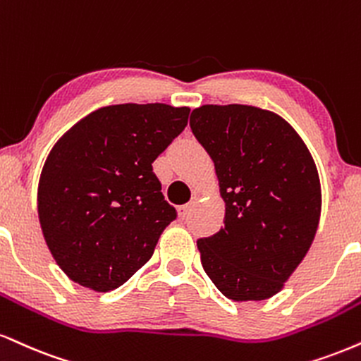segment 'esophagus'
I'll return each instance as SVG.
<instances>
[{"label":"esophagus","mask_w":361,"mask_h":361,"mask_svg":"<svg viewBox=\"0 0 361 361\" xmlns=\"http://www.w3.org/2000/svg\"><path fill=\"white\" fill-rule=\"evenodd\" d=\"M197 200H198V197H197V195H195V197L192 198V202L186 203V205L178 207V215H180L181 219H186V216L190 215V212H192L193 208H195V205H197Z\"/></svg>","instance_id":"34e87169"}]
</instances>
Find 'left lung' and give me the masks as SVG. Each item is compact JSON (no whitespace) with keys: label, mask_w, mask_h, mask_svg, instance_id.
<instances>
[{"label":"left lung","mask_w":361,"mask_h":361,"mask_svg":"<svg viewBox=\"0 0 361 361\" xmlns=\"http://www.w3.org/2000/svg\"><path fill=\"white\" fill-rule=\"evenodd\" d=\"M190 128L215 164L225 202L224 227L197 242L202 266L232 301L272 298L318 230L314 159L288 121L254 106H202Z\"/></svg>","instance_id":"8db88e82"}]
</instances>
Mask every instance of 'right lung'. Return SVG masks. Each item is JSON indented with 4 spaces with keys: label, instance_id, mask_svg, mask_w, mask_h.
<instances>
[{
    "label": "right lung",
    "instance_id": "right-lung-1",
    "mask_svg": "<svg viewBox=\"0 0 361 361\" xmlns=\"http://www.w3.org/2000/svg\"><path fill=\"white\" fill-rule=\"evenodd\" d=\"M188 107L117 104L90 112L51 147L38 219L55 262L97 293L117 289L176 219L153 161L188 124Z\"/></svg>",
    "mask_w": 361,
    "mask_h": 361
}]
</instances>
